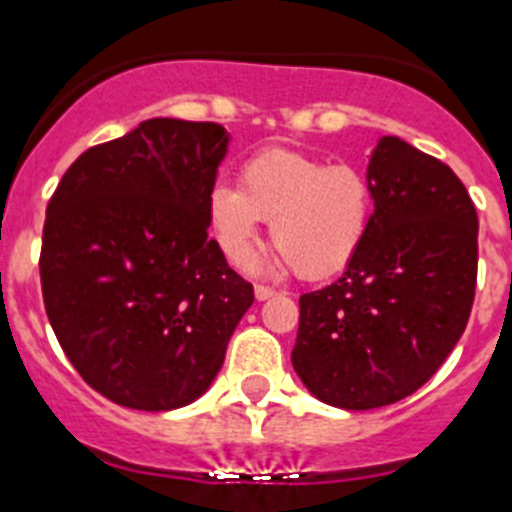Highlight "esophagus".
<instances>
[{
  "label": "esophagus",
  "instance_id": "1",
  "mask_svg": "<svg viewBox=\"0 0 512 512\" xmlns=\"http://www.w3.org/2000/svg\"><path fill=\"white\" fill-rule=\"evenodd\" d=\"M275 288H270V286H255V296H257V301H265V299H273L275 296Z\"/></svg>",
  "mask_w": 512,
  "mask_h": 512
}]
</instances>
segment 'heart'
Segmentation results:
<instances>
[{
    "label": "heart",
    "instance_id": "heart-1",
    "mask_svg": "<svg viewBox=\"0 0 512 512\" xmlns=\"http://www.w3.org/2000/svg\"><path fill=\"white\" fill-rule=\"evenodd\" d=\"M237 185L216 182L206 198L213 239L234 265L255 250L260 221L283 265L309 281L345 270L366 244L376 198L358 164L273 146L239 164Z\"/></svg>",
    "mask_w": 512,
    "mask_h": 512
}]
</instances>
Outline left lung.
<instances>
[{"label":"left lung","instance_id":"8db88e82","mask_svg":"<svg viewBox=\"0 0 512 512\" xmlns=\"http://www.w3.org/2000/svg\"><path fill=\"white\" fill-rule=\"evenodd\" d=\"M373 224L348 270L299 299L291 363L342 410L410 397L469 322L477 288V208L448 164L384 136L368 164Z\"/></svg>","mask_w":512,"mask_h":512}]
</instances>
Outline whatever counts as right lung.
Instances as JSON below:
<instances>
[{"label":"right lung","mask_w":512,"mask_h":512,"mask_svg":"<svg viewBox=\"0 0 512 512\" xmlns=\"http://www.w3.org/2000/svg\"><path fill=\"white\" fill-rule=\"evenodd\" d=\"M224 126L151 118L87 149L46 208L41 288L61 350L131 410L198 399L255 301L208 237Z\"/></svg>","instance_id":"obj_1"}]
</instances>
